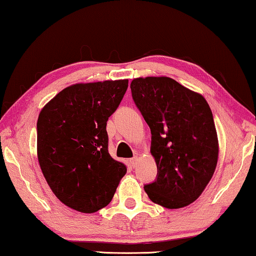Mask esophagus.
<instances>
[{
    "label": "esophagus",
    "mask_w": 256,
    "mask_h": 256,
    "mask_svg": "<svg viewBox=\"0 0 256 256\" xmlns=\"http://www.w3.org/2000/svg\"><path fill=\"white\" fill-rule=\"evenodd\" d=\"M130 163H131V166L133 168H136V166H138V163H139V158H138V156H134V158L130 160Z\"/></svg>",
    "instance_id": "esophagus-1"
}]
</instances>
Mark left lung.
<instances>
[{
  "label": "left lung",
  "instance_id": "left-lung-1",
  "mask_svg": "<svg viewBox=\"0 0 256 256\" xmlns=\"http://www.w3.org/2000/svg\"><path fill=\"white\" fill-rule=\"evenodd\" d=\"M131 90L150 128V152L158 166V178L144 192L164 208L186 207L204 192L218 160L210 106L200 93L169 77L136 78Z\"/></svg>",
  "mask_w": 256,
  "mask_h": 256
}]
</instances>
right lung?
Segmentation results:
<instances>
[{
	"instance_id": "add662e5",
	"label": "right lung",
	"mask_w": 256,
	"mask_h": 256,
	"mask_svg": "<svg viewBox=\"0 0 256 256\" xmlns=\"http://www.w3.org/2000/svg\"><path fill=\"white\" fill-rule=\"evenodd\" d=\"M128 80L74 84L60 90L38 118V160L57 199L92 214L112 201L126 166L108 152L106 122Z\"/></svg>"
}]
</instances>
